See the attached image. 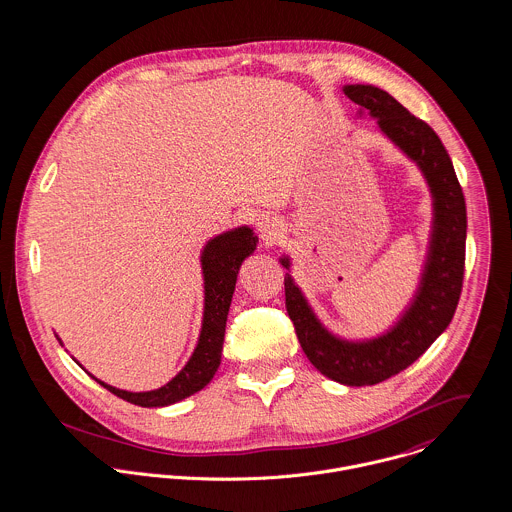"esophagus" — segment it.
Masks as SVG:
<instances>
[{
    "mask_svg": "<svg viewBox=\"0 0 512 512\" xmlns=\"http://www.w3.org/2000/svg\"><path fill=\"white\" fill-rule=\"evenodd\" d=\"M258 228H260V234H262V240L266 244H276V240L280 238L282 234V222L276 219V217H262L258 222Z\"/></svg>",
    "mask_w": 512,
    "mask_h": 512,
    "instance_id": "1",
    "label": "esophagus"
}]
</instances>
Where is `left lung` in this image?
<instances>
[{
    "instance_id": "left-lung-1",
    "label": "left lung",
    "mask_w": 512,
    "mask_h": 512,
    "mask_svg": "<svg viewBox=\"0 0 512 512\" xmlns=\"http://www.w3.org/2000/svg\"><path fill=\"white\" fill-rule=\"evenodd\" d=\"M345 94L378 118L380 130L418 161L436 199V228L422 288L404 319L384 337L368 343L335 339L321 327L286 274V309L311 365L341 384L372 386L420 359L451 323L463 288L467 211L451 157L424 120L374 86L351 84L345 86ZM282 264L290 266L286 258Z\"/></svg>"
}]
</instances>
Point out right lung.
Here are the masks:
<instances>
[{
	"mask_svg": "<svg viewBox=\"0 0 512 512\" xmlns=\"http://www.w3.org/2000/svg\"><path fill=\"white\" fill-rule=\"evenodd\" d=\"M256 242L258 238L252 234V230L242 226L238 230L220 234L207 244L201 258L203 274H205L203 331L193 357L171 382L151 392H126V390L108 386L100 380L96 382L102 384L112 394H116L118 398L144 408L169 406L205 388L220 365L226 315H228L230 299L236 286L240 264L244 262V258H248L254 252Z\"/></svg>",
	"mask_w": 512,
	"mask_h": 512,
	"instance_id": "add662e5",
	"label": "right lung"
}]
</instances>
